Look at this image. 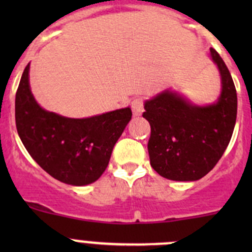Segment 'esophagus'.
<instances>
[{
    "mask_svg": "<svg viewBox=\"0 0 252 252\" xmlns=\"http://www.w3.org/2000/svg\"><path fill=\"white\" fill-rule=\"evenodd\" d=\"M131 111L134 116H141L144 112V98L136 97L131 101Z\"/></svg>",
    "mask_w": 252,
    "mask_h": 252,
    "instance_id": "obj_1",
    "label": "esophagus"
}]
</instances>
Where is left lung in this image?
I'll return each mask as SVG.
<instances>
[{"instance_id":"obj_1","label":"left lung","mask_w":252,"mask_h":252,"mask_svg":"<svg viewBox=\"0 0 252 252\" xmlns=\"http://www.w3.org/2000/svg\"><path fill=\"white\" fill-rule=\"evenodd\" d=\"M210 51L222 79L217 102L195 106L169 90L145 102L142 117L151 126L150 163L167 179H201L217 164L232 139L238 108L235 85L222 57L215 48Z\"/></svg>"}]
</instances>
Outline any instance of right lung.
<instances>
[{"instance_id": "right-lung-1", "label": "right lung", "mask_w": 252, "mask_h": 252, "mask_svg": "<svg viewBox=\"0 0 252 252\" xmlns=\"http://www.w3.org/2000/svg\"><path fill=\"white\" fill-rule=\"evenodd\" d=\"M25 67L16 94V126L34 161L60 182L75 187L96 182L131 119L129 107L90 118H67L45 111L32 96Z\"/></svg>"}]
</instances>
